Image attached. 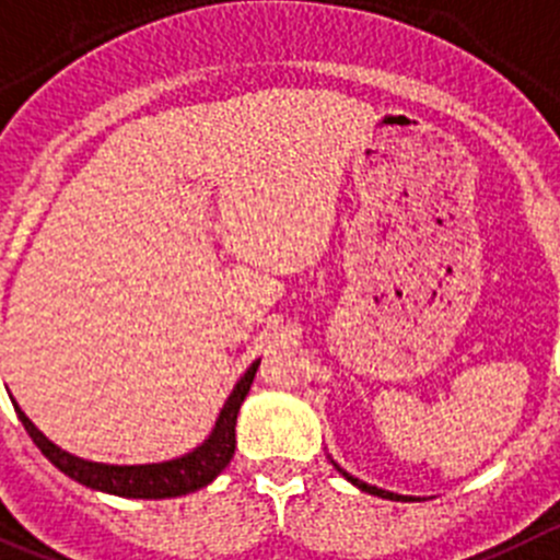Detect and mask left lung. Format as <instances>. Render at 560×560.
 <instances>
[{
	"label": "left lung",
	"instance_id": "1",
	"mask_svg": "<svg viewBox=\"0 0 560 560\" xmlns=\"http://www.w3.org/2000/svg\"><path fill=\"white\" fill-rule=\"evenodd\" d=\"M329 462H332V456H329ZM335 465V462H332ZM335 470L340 472V476L346 478V481L349 483H354L357 489H363V492H369V494H376V498H387V500H401V503H407V500H412L409 498V494H396V492H387V489H380V487H374V483H365V481H360V478H354L351 476V472H346L343 467L340 465H335Z\"/></svg>",
	"mask_w": 560,
	"mask_h": 560
}]
</instances>
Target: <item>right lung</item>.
<instances>
[{"mask_svg": "<svg viewBox=\"0 0 560 560\" xmlns=\"http://www.w3.org/2000/svg\"><path fill=\"white\" fill-rule=\"evenodd\" d=\"M260 360H253L242 380L233 385L231 396L222 404L220 415L214 420V429L209 431L203 443L191 448L189 454H180L167 462H151V465H106V462H90L77 454H68L60 445H55L44 431L37 429L24 409L13 401L15 415L24 423L26 434L32 436V443L40 448V454L51 462L60 472H66L73 481L84 483L98 492L117 494V498H140V500H164V498H180V494L197 492V489L209 487L233 459L236 451V418L242 409L244 398H247L249 385L255 380Z\"/></svg>", "mask_w": 560, "mask_h": 560, "instance_id": "right-lung-1", "label": "right lung"}]
</instances>
